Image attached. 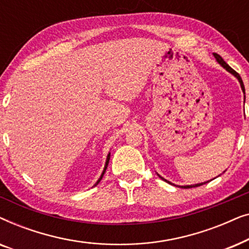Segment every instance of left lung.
<instances>
[{
    "label": "left lung",
    "mask_w": 249,
    "mask_h": 249,
    "mask_svg": "<svg viewBox=\"0 0 249 249\" xmlns=\"http://www.w3.org/2000/svg\"><path fill=\"white\" fill-rule=\"evenodd\" d=\"M214 56H215V59H216V61L217 62H219L221 66H222L224 69H227L228 71H229V72H231L232 74H234V76H236L237 78H238V80H239V83H240V85H241V88H243V90H244V93H245V87H244V83H243V80H241V77L239 76V73L238 72H236V71H234L232 68H231L229 64H227V62L226 61H224L222 57H221L219 54H214ZM160 178L161 179H163L162 177H160ZM164 180V181H166V182H169L168 180H165V179H163ZM209 182V181H207ZM170 183V182H169ZM204 183H206V182H203V183H197V185H193V186H185V187H182V188H193V187H198V186H202V185H204Z\"/></svg>",
    "instance_id": "obj_1"
}]
</instances>
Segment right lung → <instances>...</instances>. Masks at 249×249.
<instances>
[{
    "instance_id": "1",
    "label": "right lung",
    "mask_w": 249,
    "mask_h": 249,
    "mask_svg": "<svg viewBox=\"0 0 249 249\" xmlns=\"http://www.w3.org/2000/svg\"><path fill=\"white\" fill-rule=\"evenodd\" d=\"M108 161H110V154H108V155H107V163H105V168H104V171H103V173H102L101 178H100V179H98V181H97L96 183H98V182H100V181H101V179H102V178H103V176H104V172H105V170H107V168Z\"/></svg>"
}]
</instances>
